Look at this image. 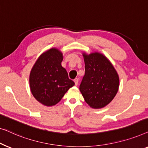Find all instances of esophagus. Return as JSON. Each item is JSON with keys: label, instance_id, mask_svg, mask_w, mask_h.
Masks as SVG:
<instances>
[{"label": "esophagus", "instance_id": "obj_1", "mask_svg": "<svg viewBox=\"0 0 148 148\" xmlns=\"http://www.w3.org/2000/svg\"><path fill=\"white\" fill-rule=\"evenodd\" d=\"M74 82H75V85H78V78H76L74 80Z\"/></svg>", "mask_w": 148, "mask_h": 148}]
</instances>
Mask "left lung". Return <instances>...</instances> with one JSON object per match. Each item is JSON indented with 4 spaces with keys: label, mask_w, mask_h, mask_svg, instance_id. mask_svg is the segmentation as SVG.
<instances>
[{
    "label": "left lung",
    "mask_w": 148,
    "mask_h": 148,
    "mask_svg": "<svg viewBox=\"0 0 148 148\" xmlns=\"http://www.w3.org/2000/svg\"><path fill=\"white\" fill-rule=\"evenodd\" d=\"M85 74L80 90L85 101L95 109L108 105L117 92L119 79L116 70L105 56L99 53L84 54Z\"/></svg>",
    "instance_id": "obj_1"
}]
</instances>
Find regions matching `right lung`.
<instances>
[{
  "label": "right lung",
  "mask_w": 148,
  "mask_h": 148,
  "mask_svg": "<svg viewBox=\"0 0 148 148\" xmlns=\"http://www.w3.org/2000/svg\"><path fill=\"white\" fill-rule=\"evenodd\" d=\"M62 60L59 50L51 49L38 58L31 71V91L33 97L45 106L59 103L68 89L74 85L62 66Z\"/></svg>",
  "instance_id": "add662e5"
}]
</instances>
